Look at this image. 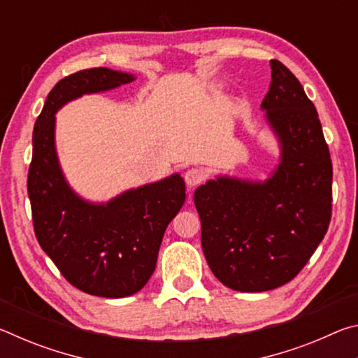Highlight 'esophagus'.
<instances>
[{
    "instance_id": "1",
    "label": "esophagus",
    "mask_w": 358,
    "mask_h": 358,
    "mask_svg": "<svg viewBox=\"0 0 358 358\" xmlns=\"http://www.w3.org/2000/svg\"><path fill=\"white\" fill-rule=\"evenodd\" d=\"M205 178H207V172H205L203 169L192 167V169H187L185 173V181L189 187L201 185Z\"/></svg>"
}]
</instances>
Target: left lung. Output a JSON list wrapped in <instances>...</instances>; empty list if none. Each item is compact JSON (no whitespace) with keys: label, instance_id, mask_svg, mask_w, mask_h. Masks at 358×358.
I'll return each mask as SVG.
<instances>
[{"label":"left lung","instance_id":"left-lung-1","mask_svg":"<svg viewBox=\"0 0 358 358\" xmlns=\"http://www.w3.org/2000/svg\"><path fill=\"white\" fill-rule=\"evenodd\" d=\"M260 108L280 143L264 181L220 175L194 192L202 250L213 275L238 292H265L300 273L329 229L333 169L316 107L286 66L271 59Z\"/></svg>","mask_w":358,"mask_h":358}]
</instances>
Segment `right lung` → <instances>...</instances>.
<instances>
[{
  "mask_svg": "<svg viewBox=\"0 0 358 358\" xmlns=\"http://www.w3.org/2000/svg\"><path fill=\"white\" fill-rule=\"evenodd\" d=\"M132 80V74L108 68L62 78L48 93L33 131L28 196L36 238L72 286L106 299L129 296L148 282L169 222L185 203V180L173 173L108 202L85 201L59 166L55 113L83 94L108 92Z\"/></svg>",
  "mask_w": 358,
  "mask_h": 358,
  "instance_id": "right-lung-1",
  "label": "right lung"
}]
</instances>
